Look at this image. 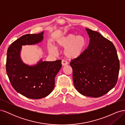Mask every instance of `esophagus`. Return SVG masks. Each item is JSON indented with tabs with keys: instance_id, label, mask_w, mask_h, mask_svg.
Listing matches in <instances>:
<instances>
[{
	"instance_id": "obj_1",
	"label": "esophagus",
	"mask_w": 125,
	"mask_h": 125,
	"mask_svg": "<svg viewBox=\"0 0 125 125\" xmlns=\"http://www.w3.org/2000/svg\"><path fill=\"white\" fill-rule=\"evenodd\" d=\"M62 65L63 66H66V65H68V62H67L66 61H65V60H62Z\"/></svg>"
}]
</instances>
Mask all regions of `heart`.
Here are the masks:
<instances>
[{"label":"heart","instance_id":"1","mask_svg":"<svg viewBox=\"0 0 125 125\" xmlns=\"http://www.w3.org/2000/svg\"><path fill=\"white\" fill-rule=\"evenodd\" d=\"M56 48L65 49L63 54L70 60L77 59L83 54L88 45V40L84 36L75 35L73 34H68L58 37L55 43ZM49 52L55 54L56 48L51 46L48 47Z\"/></svg>","mask_w":125,"mask_h":125}]
</instances>
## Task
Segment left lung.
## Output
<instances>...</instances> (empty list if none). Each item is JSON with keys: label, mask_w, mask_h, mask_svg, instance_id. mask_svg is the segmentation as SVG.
Here are the masks:
<instances>
[{"label": "left lung", "mask_w": 125, "mask_h": 125, "mask_svg": "<svg viewBox=\"0 0 125 125\" xmlns=\"http://www.w3.org/2000/svg\"><path fill=\"white\" fill-rule=\"evenodd\" d=\"M85 30L90 37L88 48L70 64L75 88L82 95L98 97L115 86L119 62L115 47L110 41L99 32Z\"/></svg>", "instance_id": "left-lung-1"}]
</instances>
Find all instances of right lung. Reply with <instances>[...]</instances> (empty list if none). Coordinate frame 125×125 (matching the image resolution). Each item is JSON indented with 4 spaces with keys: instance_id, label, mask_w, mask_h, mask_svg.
I'll list each match as a JSON object with an SVG mask.
<instances>
[{
    "instance_id": "1",
    "label": "right lung",
    "mask_w": 125,
    "mask_h": 125,
    "mask_svg": "<svg viewBox=\"0 0 125 125\" xmlns=\"http://www.w3.org/2000/svg\"><path fill=\"white\" fill-rule=\"evenodd\" d=\"M44 33L22 36L11 44L7 51L6 71L11 84L17 92L31 99H42L52 91L55 77L62 68L61 60L47 62L41 58L32 65L22 60V46L41 43Z\"/></svg>"
}]
</instances>
